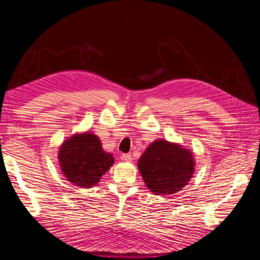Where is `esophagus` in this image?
Wrapping results in <instances>:
<instances>
[{
    "label": "esophagus",
    "mask_w": 260,
    "mask_h": 260,
    "mask_svg": "<svg viewBox=\"0 0 260 260\" xmlns=\"http://www.w3.org/2000/svg\"><path fill=\"white\" fill-rule=\"evenodd\" d=\"M120 158L125 162H131L132 161V155H131V154H121Z\"/></svg>",
    "instance_id": "esophagus-1"
}]
</instances>
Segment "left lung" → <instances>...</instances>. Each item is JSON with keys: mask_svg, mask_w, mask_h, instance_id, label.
<instances>
[{"mask_svg": "<svg viewBox=\"0 0 260 260\" xmlns=\"http://www.w3.org/2000/svg\"><path fill=\"white\" fill-rule=\"evenodd\" d=\"M194 156L176 143L156 140L142 154L137 168L154 194H172L187 184L194 172Z\"/></svg>", "mask_w": 260, "mask_h": 260, "instance_id": "left-lung-1", "label": "left lung"}]
</instances>
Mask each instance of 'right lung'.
<instances>
[{"mask_svg":"<svg viewBox=\"0 0 260 260\" xmlns=\"http://www.w3.org/2000/svg\"><path fill=\"white\" fill-rule=\"evenodd\" d=\"M60 169L74 185L92 187L114 164L113 154L106 153L98 136L91 132L78 133L63 142L58 152Z\"/></svg>","mask_w":260,"mask_h":260,"instance_id":"obj_1","label":"right lung"}]
</instances>
